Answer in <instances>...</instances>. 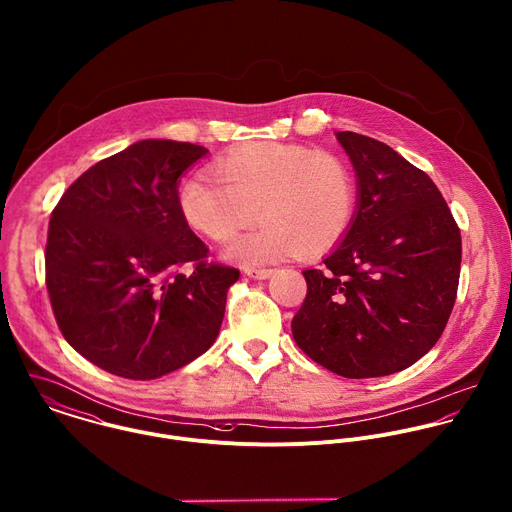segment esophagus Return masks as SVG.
Masks as SVG:
<instances>
[{
    "label": "esophagus",
    "mask_w": 512,
    "mask_h": 512,
    "mask_svg": "<svg viewBox=\"0 0 512 512\" xmlns=\"http://www.w3.org/2000/svg\"><path fill=\"white\" fill-rule=\"evenodd\" d=\"M245 275L251 279H257V281H263L273 275V269H245Z\"/></svg>",
    "instance_id": "esophagus-1"
}]
</instances>
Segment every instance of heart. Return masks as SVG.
Wrapping results in <instances>:
<instances>
[{"instance_id": "1", "label": "heart", "mask_w": 512, "mask_h": 512, "mask_svg": "<svg viewBox=\"0 0 512 512\" xmlns=\"http://www.w3.org/2000/svg\"><path fill=\"white\" fill-rule=\"evenodd\" d=\"M215 180L192 176L178 188L186 225L213 243L231 241L257 219L265 225L233 241L225 257L253 267L287 257H320L348 235L356 182L336 154L303 144L249 142L213 162Z\"/></svg>"}]
</instances>
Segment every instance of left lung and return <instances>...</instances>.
Returning a JSON list of instances; mask_svg holds the SVG:
<instances>
[{
  "label": "left lung",
  "instance_id": "1",
  "mask_svg": "<svg viewBox=\"0 0 512 512\" xmlns=\"http://www.w3.org/2000/svg\"><path fill=\"white\" fill-rule=\"evenodd\" d=\"M358 186L352 227L303 271L299 348L344 378L406 370L439 340L455 305L461 233L431 178L388 144L336 132Z\"/></svg>",
  "mask_w": 512,
  "mask_h": 512
}]
</instances>
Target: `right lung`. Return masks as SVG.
<instances>
[{"instance_id": "obj_1", "label": "right lung", "mask_w": 512, "mask_h": 512, "mask_svg": "<svg viewBox=\"0 0 512 512\" xmlns=\"http://www.w3.org/2000/svg\"><path fill=\"white\" fill-rule=\"evenodd\" d=\"M207 154L140 140L89 168L51 213L45 275L65 340L128 380L170 374L215 342L239 271L205 263L178 211L182 174ZM195 265L190 276L177 269Z\"/></svg>"}]
</instances>
